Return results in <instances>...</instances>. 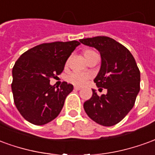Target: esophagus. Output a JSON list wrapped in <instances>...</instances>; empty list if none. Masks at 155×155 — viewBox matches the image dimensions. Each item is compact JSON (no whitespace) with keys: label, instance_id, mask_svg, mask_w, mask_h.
Returning <instances> with one entry per match:
<instances>
[{"label":"esophagus","instance_id":"1","mask_svg":"<svg viewBox=\"0 0 155 155\" xmlns=\"http://www.w3.org/2000/svg\"><path fill=\"white\" fill-rule=\"evenodd\" d=\"M74 90H76V91H80L81 90V87H79V86H74Z\"/></svg>","mask_w":155,"mask_h":155}]
</instances>
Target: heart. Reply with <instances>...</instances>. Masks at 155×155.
<instances>
[{
  "label": "heart",
  "mask_w": 155,
  "mask_h": 155,
  "mask_svg": "<svg viewBox=\"0 0 155 155\" xmlns=\"http://www.w3.org/2000/svg\"><path fill=\"white\" fill-rule=\"evenodd\" d=\"M84 55L88 61L89 59H91L94 55H97V54H96V52H94L92 50H85L84 51ZM87 74H84V73H80V72H73L67 76V81L70 83L74 84V85H80V86L84 84L87 81Z\"/></svg>",
  "instance_id": "b5f03b06"
}]
</instances>
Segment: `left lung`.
Listing matches in <instances>:
<instances>
[{
  "label": "left lung",
  "instance_id": "obj_1",
  "mask_svg": "<svg viewBox=\"0 0 155 155\" xmlns=\"http://www.w3.org/2000/svg\"><path fill=\"white\" fill-rule=\"evenodd\" d=\"M80 41L100 51L101 67L94 81L99 88L107 90L101 96L92 90V97L84 103V111L99 124L113 126L134 105L140 90V70L130 51L114 39L95 36Z\"/></svg>",
  "mask_w": 155,
  "mask_h": 155
}]
</instances>
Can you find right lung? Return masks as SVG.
Wrapping results in <instances>:
<instances>
[{
	"mask_svg": "<svg viewBox=\"0 0 155 155\" xmlns=\"http://www.w3.org/2000/svg\"><path fill=\"white\" fill-rule=\"evenodd\" d=\"M77 41L43 43L19 57L12 69V90L14 103L23 118L35 125L55 119L64 106L73 85L62 82L60 88L50 84L57 77L74 49Z\"/></svg>",
	"mask_w": 155,
	"mask_h": 155,
	"instance_id": "add662e5",
	"label": "right lung"
}]
</instances>
